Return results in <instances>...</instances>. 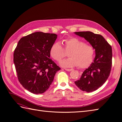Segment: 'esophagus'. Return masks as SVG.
Wrapping results in <instances>:
<instances>
[{
    "label": "esophagus",
    "instance_id": "34e87169",
    "mask_svg": "<svg viewBox=\"0 0 122 122\" xmlns=\"http://www.w3.org/2000/svg\"><path fill=\"white\" fill-rule=\"evenodd\" d=\"M65 70L66 71H71L73 70V69H65Z\"/></svg>",
    "mask_w": 122,
    "mask_h": 122
}]
</instances>
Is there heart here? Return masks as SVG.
I'll list each match as a JSON object with an SVG mask.
<instances>
[{"label": "heart", "mask_w": 122, "mask_h": 122, "mask_svg": "<svg viewBox=\"0 0 122 122\" xmlns=\"http://www.w3.org/2000/svg\"><path fill=\"white\" fill-rule=\"evenodd\" d=\"M64 45L56 42L51 45L49 54L54 60L60 61L65 57L68 52V58L62 60L60 65L64 67H74L77 66L79 68H86L93 61L95 56V49L90 44L77 38L71 37L62 40Z\"/></svg>", "instance_id": "heart-1"}]
</instances>
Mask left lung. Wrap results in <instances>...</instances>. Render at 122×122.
Wrapping results in <instances>:
<instances>
[{
	"instance_id": "8db88e82",
	"label": "left lung",
	"mask_w": 122,
	"mask_h": 122,
	"mask_svg": "<svg viewBox=\"0 0 122 122\" xmlns=\"http://www.w3.org/2000/svg\"><path fill=\"white\" fill-rule=\"evenodd\" d=\"M75 34L84 38L95 49L94 62L85 70L80 78L75 81L79 89L90 93L101 87L108 78L112 66V48L100 35L91 31Z\"/></svg>"
}]
</instances>
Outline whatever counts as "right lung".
I'll list each match as a JSON object with an SVG mask.
<instances>
[{"label":"right lung","mask_w":122,"mask_h":122,"mask_svg":"<svg viewBox=\"0 0 122 122\" xmlns=\"http://www.w3.org/2000/svg\"><path fill=\"white\" fill-rule=\"evenodd\" d=\"M55 34L36 32L22 38L14 50V62L20 84L29 92L42 94L61 70L50 58V48L57 38Z\"/></svg>","instance_id":"add662e5"}]
</instances>
